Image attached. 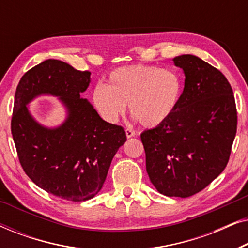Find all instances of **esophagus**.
I'll return each mask as SVG.
<instances>
[{
    "instance_id": "34e87169",
    "label": "esophagus",
    "mask_w": 248,
    "mask_h": 248,
    "mask_svg": "<svg viewBox=\"0 0 248 248\" xmlns=\"http://www.w3.org/2000/svg\"><path fill=\"white\" fill-rule=\"evenodd\" d=\"M125 133H126L127 138H132V137H134V135H135V131L132 127H126V130H125Z\"/></svg>"
}]
</instances>
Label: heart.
<instances>
[{
  "instance_id": "b5f03b06",
  "label": "heart",
  "mask_w": 248,
  "mask_h": 248,
  "mask_svg": "<svg viewBox=\"0 0 248 248\" xmlns=\"http://www.w3.org/2000/svg\"><path fill=\"white\" fill-rule=\"evenodd\" d=\"M183 79L177 71L135 64L111 71L107 83L93 90V104L108 123L118 121L128 105L144 127H155L174 114L181 101Z\"/></svg>"
}]
</instances>
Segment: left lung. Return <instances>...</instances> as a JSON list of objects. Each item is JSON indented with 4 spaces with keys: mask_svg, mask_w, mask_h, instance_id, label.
Segmentation results:
<instances>
[{
    "mask_svg": "<svg viewBox=\"0 0 248 248\" xmlns=\"http://www.w3.org/2000/svg\"><path fill=\"white\" fill-rule=\"evenodd\" d=\"M174 62L185 73L181 101L167 121L144 131L141 141L149 178L158 192L188 198L228 164L237 109L232 86L218 69L189 54Z\"/></svg>",
    "mask_w": 248,
    "mask_h": 248,
    "instance_id": "left-lung-1",
    "label": "left lung"
}]
</instances>
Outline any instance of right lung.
<instances>
[{
    "instance_id": "add662e5",
    "label": "right lung",
    "mask_w": 248,
    "mask_h": 248,
    "mask_svg": "<svg viewBox=\"0 0 248 248\" xmlns=\"http://www.w3.org/2000/svg\"><path fill=\"white\" fill-rule=\"evenodd\" d=\"M89 71L46 60L23 74L16 90L11 132L21 167L37 186L67 201L93 199L103 187L118 148L126 141L121 125L104 121L87 99ZM60 96L69 117L49 130L33 121L26 103L38 94Z\"/></svg>"
}]
</instances>
